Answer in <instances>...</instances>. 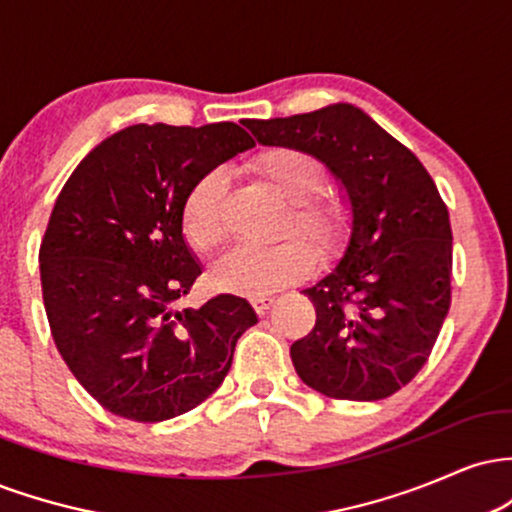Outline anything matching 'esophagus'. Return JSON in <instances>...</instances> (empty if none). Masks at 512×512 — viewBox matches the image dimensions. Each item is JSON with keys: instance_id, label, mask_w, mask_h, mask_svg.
Masks as SVG:
<instances>
[{"instance_id": "esophagus-1", "label": "esophagus", "mask_w": 512, "mask_h": 512, "mask_svg": "<svg viewBox=\"0 0 512 512\" xmlns=\"http://www.w3.org/2000/svg\"><path fill=\"white\" fill-rule=\"evenodd\" d=\"M250 303H252V308H255L257 315H264L269 308H272L274 296H269V293H264V296H250Z\"/></svg>"}]
</instances>
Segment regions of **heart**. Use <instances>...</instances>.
I'll use <instances>...</instances> for the list:
<instances>
[{
    "label": "heart",
    "instance_id": "b5f03b06",
    "mask_svg": "<svg viewBox=\"0 0 512 512\" xmlns=\"http://www.w3.org/2000/svg\"><path fill=\"white\" fill-rule=\"evenodd\" d=\"M262 175L281 197L289 199L284 231H293L330 250L346 236L351 211L342 197L325 192V168L308 151L296 146H274L255 161ZM226 178L209 170L187 192L182 204V233L197 250H214L226 236ZM301 238H284L272 245H238L211 267L216 289L264 296L301 279L313 267V250Z\"/></svg>",
    "mask_w": 512,
    "mask_h": 512
}]
</instances>
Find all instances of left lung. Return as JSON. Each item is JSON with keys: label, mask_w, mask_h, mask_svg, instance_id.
<instances>
[{"label": "left lung", "mask_w": 512, "mask_h": 512, "mask_svg": "<svg viewBox=\"0 0 512 512\" xmlns=\"http://www.w3.org/2000/svg\"><path fill=\"white\" fill-rule=\"evenodd\" d=\"M243 125L257 142L320 158L342 180L354 216L342 262L303 291L317 317L291 344L296 373L332 399L395 395L424 368L450 310L452 231L436 182L349 103Z\"/></svg>", "instance_id": "obj_1"}]
</instances>
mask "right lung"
I'll list each match as a JSON object with an SVG mask.
<instances>
[{
	"mask_svg": "<svg viewBox=\"0 0 512 512\" xmlns=\"http://www.w3.org/2000/svg\"><path fill=\"white\" fill-rule=\"evenodd\" d=\"M250 146L236 122L132 125L64 182L40 243L43 303L57 351L103 409L156 424L226 378L257 315L231 293L175 308L202 274L182 238V204L204 173Z\"/></svg>",
	"mask_w": 512,
	"mask_h": 512,
	"instance_id": "1",
	"label": "right lung"
}]
</instances>
